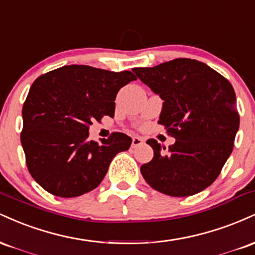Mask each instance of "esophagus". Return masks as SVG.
Instances as JSON below:
<instances>
[{
	"label": "esophagus",
	"mask_w": 255,
	"mask_h": 255,
	"mask_svg": "<svg viewBox=\"0 0 255 255\" xmlns=\"http://www.w3.org/2000/svg\"><path fill=\"white\" fill-rule=\"evenodd\" d=\"M142 142H144V140L140 136H133V139H131V147H137V146L141 145Z\"/></svg>",
	"instance_id": "34e87169"
}]
</instances>
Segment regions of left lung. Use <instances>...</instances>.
Wrapping results in <instances>:
<instances>
[{"label":"left lung","instance_id":"1","mask_svg":"<svg viewBox=\"0 0 255 255\" xmlns=\"http://www.w3.org/2000/svg\"><path fill=\"white\" fill-rule=\"evenodd\" d=\"M133 72L164 101L158 124L176 139L166 153L157 140L146 141L153 148V158L140 168L142 177L170 197L204 191L221 174L239 130L233 86L215 69L191 58Z\"/></svg>","mask_w":255,"mask_h":255}]
</instances>
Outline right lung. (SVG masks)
<instances>
[{
  "label": "right lung",
  "mask_w": 255,
  "mask_h": 255,
  "mask_svg": "<svg viewBox=\"0 0 255 255\" xmlns=\"http://www.w3.org/2000/svg\"><path fill=\"white\" fill-rule=\"evenodd\" d=\"M136 77L71 64L40 75L22 107L21 145L31 176L46 192L74 198L99 186L113 158L131 139L114 131L99 142L89 139L93 121L114 118L121 87Z\"/></svg>",
  "instance_id": "right-lung-1"
}]
</instances>
